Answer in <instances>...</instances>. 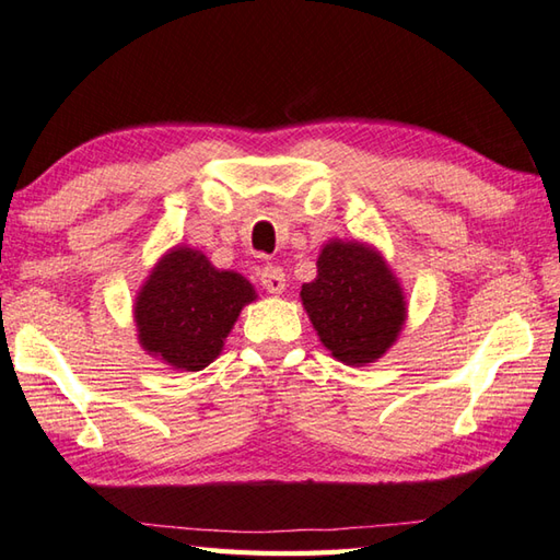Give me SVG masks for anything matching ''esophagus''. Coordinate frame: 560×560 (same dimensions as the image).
<instances>
[{
    "mask_svg": "<svg viewBox=\"0 0 560 560\" xmlns=\"http://www.w3.org/2000/svg\"><path fill=\"white\" fill-rule=\"evenodd\" d=\"M259 281L269 293H281L283 287H287V273L279 265H265L259 269Z\"/></svg>",
    "mask_w": 560,
    "mask_h": 560,
    "instance_id": "1",
    "label": "esophagus"
}]
</instances>
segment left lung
Returning <instances> with one entry per match:
<instances>
[{"label": "left lung", "mask_w": 560, "mask_h": 560, "mask_svg": "<svg viewBox=\"0 0 560 560\" xmlns=\"http://www.w3.org/2000/svg\"><path fill=\"white\" fill-rule=\"evenodd\" d=\"M301 299L320 342L345 364H369L396 342L405 301L378 252L359 243L325 245L317 277Z\"/></svg>", "instance_id": "8db88e82"}]
</instances>
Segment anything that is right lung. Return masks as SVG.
Returning a JSON list of instances; mask_svg holds the SVG:
<instances>
[{"instance_id":"obj_1","label":"right lung","mask_w":560,"mask_h":560,"mask_svg":"<svg viewBox=\"0 0 560 560\" xmlns=\"http://www.w3.org/2000/svg\"><path fill=\"white\" fill-rule=\"evenodd\" d=\"M255 289L233 271H218L201 252L179 247L160 259L136 301L140 345L174 369L201 371Z\"/></svg>"}]
</instances>
